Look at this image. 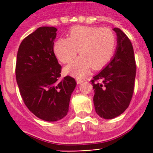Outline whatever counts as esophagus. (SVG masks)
Returning a JSON list of instances; mask_svg holds the SVG:
<instances>
[{
	"mask_svg": "<svg viewBox=\"0 0 153 153\" xmlns=\"http://www.w3.org/2000/svg\"><path fill=\"white\" fill-rule=\"evenodd\" d=\"M76 82L78 84H81L82 82H83V80H82V79H77Z\"/></svg>",
	"mask_w": 153,
	"mask_h": 153,
	"instance_id": "34e87169",
	"label": "esophagus"
}]
</instances>
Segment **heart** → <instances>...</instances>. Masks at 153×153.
<instances>
[{
    "label": "heart",
    "instance_id": "1",
    "mask_svg": "<svg viewBox=\"0 0 153 153\" xmlns=\"http://www.w3.org/2000/svg\"><path fill=\"white\" fill-rule=\"evenodd\" d=\"M116 38L108 28L77 26L70 31L69 38H61L53 45L59 61L68 63L78 52L81 55L64 68L66 74L77 78L87 75L91 67L100 69L108 63L115 52Z\"/></svg>",
    "mask_w": 153,
    "mask_h": 153
}]
</instances>
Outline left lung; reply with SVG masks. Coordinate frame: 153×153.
Here are the masks:
<instances>
[{"label": "left lung", "instance_id": "obj_1", "mask_svg": "<svg viewBox=\"0 0 153 153\" xmlns=\"http://www.w3.org/2000/svg\"><path fill=\"white\" fill-rule=\"evenodd\" d=\"M117 46L110 62L91 80L95 111L100 117L111 120L128 108L134 91L136 61L129 38L121 30L114 28Z\"/></svg>", "mask_w": 153, "mask_h": 153}]
</instances>
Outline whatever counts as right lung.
Masks as SVG:
<instances>
[{"label":"right lung","mask_w":153,"mask_h":153,"mask_svg":"<svg viewBox=\"0 0 153 153\" xmlns=\"http://www.w3.org/2000/svg\"><path fill=\"white\" fill-rule=\"evenodd\" d=\"M57 29L38 28L22 41L17 51L16 79L25 106L38 118L54 122L69 111L76 82L61 79L62 66L53 53Z\"/></svg>","instance_id":"1"}]
</instances>
